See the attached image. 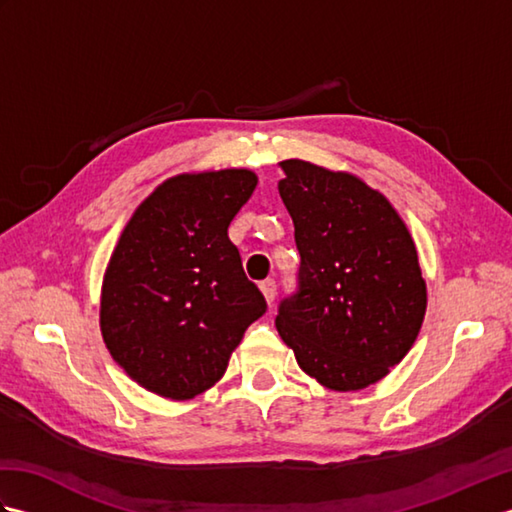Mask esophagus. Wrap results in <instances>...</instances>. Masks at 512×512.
I'll return each mask as SVG.
<instances>
[{"instance_id": "esophagus-1", "label": "esophagus", "mask_w": 512, "mask_h": 512, "mask_svg": "<svg viewBox=\"0 0 512 512\" xmlns=\"http://www.w3.org/2000/svg\"><path fill=\"white\" fill-rule=\"evenodd\" d=\"M259 290H262V295H264L266 303L270 306V303L275 301V295H277V284H275V281L273 279L262 281V284H259Z\"/></svg>"}]
</instances>
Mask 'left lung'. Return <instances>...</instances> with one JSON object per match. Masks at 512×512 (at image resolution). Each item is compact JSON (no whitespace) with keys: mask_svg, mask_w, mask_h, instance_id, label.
I'll list each match as a JSON object with an SVG mask.
<instances>
[{"mask_svg":"<svg viewBox=\"0 0 512 512\" xmlns=\"http://www.w3.org/2000/svg\"><path fill=\"white\" fill-rule=\"evenodd\" d=\"M281 169L301 266L297 292L279 303L277 332L321 385H374L411 350L427 310L416 244L361 178L297 158Z\"/></svg>","mask_w":512,"mask_h":512,"instance_id":"8db88e82","label":"left lung"}]
</instances>
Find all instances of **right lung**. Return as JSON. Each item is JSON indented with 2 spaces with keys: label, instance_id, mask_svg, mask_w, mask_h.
Instances as JSON below:
<instances>
[{
  "label": "right lung",
  "instance_id": "add662e5",
  "mask_svg": "<svg viewBox=\"0 0 512 512\" xmlns=\"http://www.w3.org/2000/svg\"><path fill=\"white\" fill-rule=\"evenodd\" d=\"M255 187L248 169L182 173L127 222L103 277L101 332L140 387L171 400L202 394L266 312L228 239Z\"/></svg>",
  "mask_w": 512,
  "mask_h": 512
}]
</instances>
